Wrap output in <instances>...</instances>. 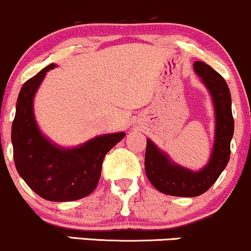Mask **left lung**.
Listing matches in <instances>:
<instances>
[{
    "label": "left lung",
    "mask_w": 251,
    "mask_h": 251,
    "mask_svg": "<svg viewBox=\"0 0 251 251\" xmlns=\"http://www.w3.org/2000/svg\"><path fill=\"white\" fill-rule=\"evenodd\" d=\"M193 69L210 91L215 105V145L207 165L193 172L172 162L167 154L147 140L145 156L147 178L157 191L168 196L197 197L205 193L219 178L230 159V142L233 135L230 90L224 78L210 65L196 61Z\"/></svg>",
    "instance_id": "1"
}]
</instances>
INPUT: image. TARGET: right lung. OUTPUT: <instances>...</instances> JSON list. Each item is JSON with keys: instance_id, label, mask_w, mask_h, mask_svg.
<instances>
[{"instance_id": "1", "label": "right lung", "mask_w": 251, "mask_h": 251, "mask_svg": "<svg viewBox=\"0 0 251 251\" xmlns=\"http://www.w3.org/2000/svg\"><path fill=\"white\" fill-rule=\"evenodd\" d=\"M54 66L42 69L20 90L12 126L14 162L20 176L41 198L71 201L94 192L104 156L126 134L100 135L77 148H61L46 139L36 125L33 100L46 72Z\"/></svg>"}]
</instances>
